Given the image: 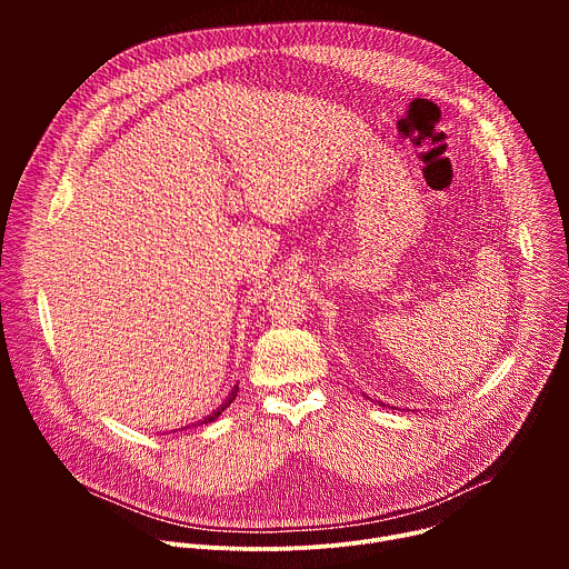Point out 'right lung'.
<instances>
[{"label":"right lung","instance_id":"obj_1","mask_svg":"<svg viewBox=\"0 0 569 569\" xmlns=\"http://www.w3.org/2000/svg\"><path fill=\"white\" fill-rule=\"evenodd\" d=\"M236 393H238V385H233V389L229 391V396L222 400V405H220V408H216L211 415H207L204 419H200V421H196V423H191V426H187V428H196V426H204V423H213L227 408H229V405L233 402V398H236ZM187 428H180V430H187Z\"/></svg>","mask_w":569,"mask_h":569}]
</instances>
